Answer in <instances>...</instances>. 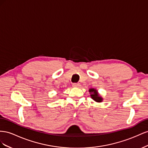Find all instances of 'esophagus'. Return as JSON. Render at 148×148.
<instances>
[{
  "label": "esophagus",
  "mask_w": 148,
  "mask_h": 148,
  "mask_svg": "<svg viewBox=\"0 0 148 148\" xmlns=\"http://www.w3.org/2000/svg\"><path fill=\"white\" fill-rule=\"evenodd\" d=\"M73 86L74 87H79V86H81V85H80L79 83H74L73 84Z\"/></svg>",
  "instance_id": "1"
}]
</instances>
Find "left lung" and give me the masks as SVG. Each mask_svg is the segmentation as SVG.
Masks as SVG:
<instances>
[{"instance_id": "8db88e82", "label": "left lung", "mask_w": 148, "mask_h": 148, "mask_svg": "<svg viewBox=\"0 0 148 148\" xmlns=\"http://www.w3.org/2000/svg\"><path fill=\"white\" fill-rule=\"evenodd\" d=\"M89 92L90 94V97L91 98L95 100L97 102H102L103 99L102 98V97H100L99 94V93L96 89L95 88H90L89 89Z\"/></svg>"}]
</instances>
